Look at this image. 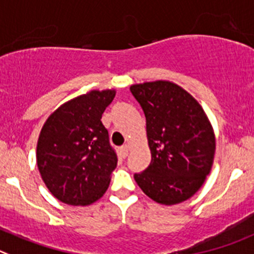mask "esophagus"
<instances>
[{"label": "esophagus", "instance_id": "1", "mask_svg": "<svg viewBox=\"0 0 254 254\" xmlns=\"http://www.w3.org/2000/svg\"><path fill=\"white\" fill-rule=\"evenodd\" d=\"M129 150H130V146L127 145V144H125L124 146H122V154L123 156H127V154H129Z\"/></svg>", "mask_w": 254, "mask_h": 254}]
</instances>
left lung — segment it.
Returning a JSON list of instances; mask_svg holds the SVG:
<instances>
[{"label":"left lung","mask_w":254,"mask_h":254,"mask_svg":"<svg viewBox=\"0 0 254 254\" xmlns=\"http://www.w3.org/2000/svg\"><path fill=\"white\" fill-rule=\"evenodd\" d=\"M143 108L151 162L135 182L154 202L174 205L193 196L212 170L215 135L200 104L167 80L135 84Z\"/></svg>","instance_id":"left-lung-1"}]
</instances>
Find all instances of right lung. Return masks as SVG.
Masks as SVG:
<instances>
[{
	"label": "right lung",
	"instance_id": "right-lung-1",
	"mask_svg": "<svg viewBox=\"0 0 254 254\" xmlns=\"http://www.w3.org/2000/svg\"><path fill=\"white\" fill-rule=\"evenodd\" d=\"M114 89L91 90L66 101L47 118L36 162L45 186L60 202L89 205L104 195L118 158L101 123Z\"/></svg>",
	"mask_w": 254,
	"mask_h": 254
}]
</instances>
